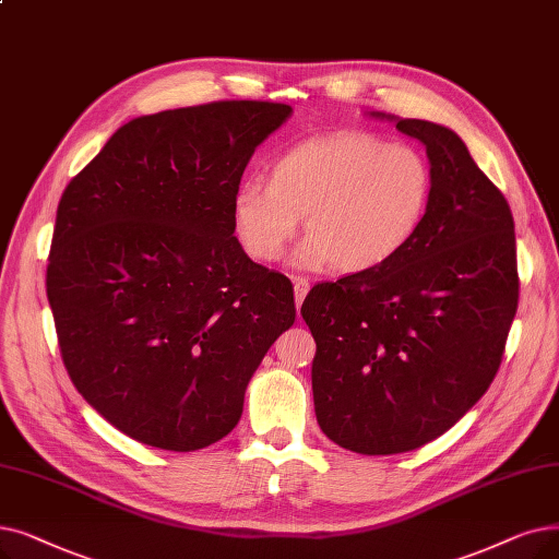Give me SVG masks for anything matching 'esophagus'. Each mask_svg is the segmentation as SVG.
Instances as JSON below:
<instances>
[{
  "instance_id": "obj_1",
  "label": "esophagus",
  "mask_w": 559,
  "mask_h": 559,
  "mask_svg": "<svg viewBox=\"0 0 559 559\" xmlns=\"http://www.w3.org/2000/svg\"><path fill=\"white\" fill-rule=\"evenodd\" d=\"M293 283H295V299H297V306L301 308V304H304V299H306V295H308V289H310V283H308L306 278H293Z\"/></svg>"
}]
</instances>
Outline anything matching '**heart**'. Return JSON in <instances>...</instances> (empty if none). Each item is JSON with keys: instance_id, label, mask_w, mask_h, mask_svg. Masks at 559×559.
<instances>
[{"instance_id": "heart-1", "label": "heart", "mask_w": 559, "mask_h": 559, "mask_svg": "<svg viewBox=\"0 0 559 559\" xmlns=\"http://www.w3.org/2000/svg\"><path fill=\"white\" fill-rule=\"evenodd\" d=\"M431 189V166L414 145L340 132L283 153L270 182H241L233 224L251 258L274 262L306 216L308 237L295 264L310 272L337 264L345 274H362L408 247L425 222Z\"/></svg>"}]
</instances>
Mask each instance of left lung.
Masks as SVG:
<instances>
[{
    "label": "left lung",
    "instance_id": "obj_1",
    "mask_svg": "<svg viewBox=\"0 0 559 559\" xmlns=\"http://www.w3.org/2000/svg\"><path fill=\"white\" fill-rule=\"evenodd\" d=\"M418 139L433 189L408 247L379 270L314 285V416L340 448L400 454L439 439L487 393L519 306L514 216L461 136L370 111Z\"/></svg>",
    "mask_w": 559,
    "mask_h": 559
}]
</instances>
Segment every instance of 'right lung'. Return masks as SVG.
<instances>
[{"instance_id": "obj_1", "label": "right lung", "mask_w": 559, "mask_h": 559, "mask_svg": "<svg viewBox=\"0 0 559 559\" xmlns=\"http://www.w3.org/2000/svg\"><path fill=\"white\" fill-rule=\"evenodd\" d=\"M289 105L233 100L132 118L70 180L47 264L66 370L130 439L193 452L228 436L293 283L255 264L233 197Z\"/></svg>"}]
</instances>
